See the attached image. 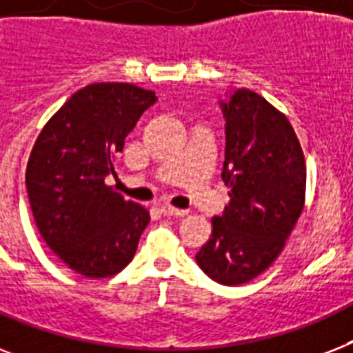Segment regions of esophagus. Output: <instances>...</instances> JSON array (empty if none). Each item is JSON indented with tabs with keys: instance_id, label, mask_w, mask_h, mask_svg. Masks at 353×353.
I'll return each mask as SVG.
<instances>
[{
	"instance_id": "obj_1",
	"label": "esophagus",
	"mask_w": 353,
	"mask_h": 353,
	"mask_svg": "<svg viewBox=\"0 0 353 353\" xmlns=\"http://www.w3.org/2000/svg\"><path fill=\"white\" fill-rule=\"evenodd\" d=\"M161 212L165 216H185L187 214V210H183V209H176V207H170V205H163L161 207Z\"/></svg>"
}]
</instances>
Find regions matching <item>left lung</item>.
Instances as JSON below:
<instances>
[{
	"label": "left lung",
	"instance_id": "obj_1",
	"mask_svg": "<svg viewBox=\"0 0 353 353\" xmlns=\"http://www.w3.org/2000/svg\"><path fill=\"white\" fill-rule=\"evenodd\" d=\"M225 119L221 179L229 205L212 218V234L196 254L205 274L240 285L279 258L306 196V163L284 113L245 88L220 101Z\"/></svg>",
	"mask_w": 353,
	"mask_h": 353
}]
</instances>
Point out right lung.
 <instances>
[{
	"label": "right lung",
	"instance_id": "right-lung-1",
	"mask_svg": "<svg viewBox=\"0 0 353 353\" xmlns=\"http://www.w3.org/2000/svg\"><path fill=\"white\" fill-rule=\"evenodd\" d=\"M154 91L90 84L69 97L36 139L25 174L41 238L74 273L113 276L132 262L150 212L108 187L117 152Z\"/></svg>",
	"mask_w": 353,
	"mask_h": 353
}]
</instances>
